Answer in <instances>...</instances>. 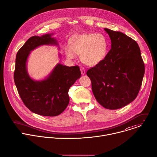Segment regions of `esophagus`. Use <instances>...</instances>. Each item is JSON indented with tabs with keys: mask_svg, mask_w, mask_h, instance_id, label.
Listing matches in <instances>:
<instances>
[{
	"mask_svg": "<svg viewBox=\"0 0 157 157\" xmlns=\"http://www.w3.org/2000/svg\"><path fill=\"white\" fill-rule=\"evenodd\" d=\"M81 74L82 75H85L86 74V70H85V69L83 68V67H81Z\"/></svg>",
	"mask_w": 157,
	"mask_h": 157,
	"instance_id": "esophagus-1",
	"label": "esophagus"
}]
</instances>
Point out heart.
I'll return each instance as SVG.
<instances>
[{"instance_id": "obj_1", "label": "heart", "mask_w": 157, "mask_h": 157, "mask_svg": "<svg viewBox=\"0 0 157 157\" xmlns=\"http://www.w3.org/2000/svg\"><path fill=\"white\" fill-rule=\"evenodd\" d=\"M108 43L101 33L76 34L70 39V46L64 48L65 55L70 59L80 55L81 61L89 66H96L105 58Z\"/></svg>"}]
</instances>
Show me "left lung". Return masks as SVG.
I'll return each mask as SVG.
<instances>
[{
	"mask_svg": "<svg viewBox=\"0 0 157 157\" xmlns=\"http://www.w3.org/2000/svg\"><path fill=\"white\" fill-rule=\"evenodd\" d=\"M111 49L100 63L86 74L97 101L107 109L122 108L136 98L145 73L138 44L120 32L104 29Z\"/></svg>",
	"mask_w": 157,
	"mask_h": 157,
	"instance_id": "1",
	"label": "left lung"
}]
</instances>
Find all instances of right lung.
<instances>
[{
    "label": "right lung",
    "mask_w": 157,
    "mask_h": 157,
    "mask_svg": "<svg viewBox=\"0 0 157 157\" xmlns=\"http://www.w3.org/2000/svg\"><path fill=\"white\" fill-rule=\"evenodd\" d=\"M53 35L33 36L25 42L16 55L13 76L18 93L26 107L35 114L50 117L58 116L65 110L70 102L69 89L81 77L78 66L69 67L60 63L43 79L35 80L29 75L27 64L33 50L43 45H59Z\"/></svg>",
    "instance_id": "right-lung-1"
}]
</instances>
